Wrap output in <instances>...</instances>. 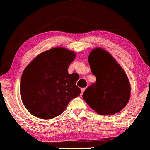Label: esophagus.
<instances>
[{
	"label": "esophagus",
	"instance_id": "34e87169",
	"mask_svg": "<svg viewBox=\"0 0 150 150\" xmlns=\"http://www.w3.org/2000/svg\"><path fill=\"white\" fill-rule=\"evenodd\" d=\"M85 89H86V88H81V96L83 94V93H84V91H85Z\"/></svg>",
	"mask_w": 150,
	"mask_h": 150
}]
</instances>
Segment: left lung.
<instances>
[{
	"label": "left lung",
	"instance_id": "8db88e82",
	"mask_svg": "<svg viewBox=\"0 0 150 150\" xmlns=\"http://www.w3.org/2000/svg\"><path fill=\"white\" fill-rule=\"evenodd\" d=\"M88 63L96 78L83 93V99L100 115L115 114L125 107L130 98L128 77L109 52L101 48L91 51Z\"/></svg>",
	"mask_w": 150,
	"mask_h": 150
}]
</instances>
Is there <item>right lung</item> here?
I'll use <instances>...</instances> for the list:
<instances>
[{
	"label": "right lung",
	"mask_w": 150,
	"mask_h": 150,
	"mask_svg": "<svg viewBox=\"0 0 150 150\" xmlns=\"http://www.w3.org/2000/svg\"><path fill=\"white\" fill-rule=\"evenodd\" d=\"M75 57L72 51L54 48L41 53L25 69L21 97L31 114L43 119L55 117L80 94L76 85L79 75L68 73Z\"/></svg>",
	"instance_id": "right-lung-1"
}]
</instances>
